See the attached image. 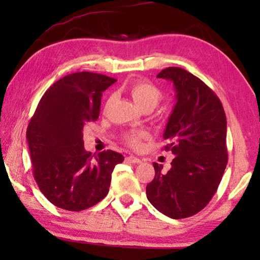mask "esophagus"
I'll use <instances>...</instances> for the list:
<instances>
[{"label":"esophagus","instance_id":"34e87169","mask_svg":"<svg viewBox=\"0 0 260 260\" xmlns=\"http://www.w3.org/2000/svg\"><path fill=\"white\" fill-rule=\"evenodd\" d=\"M125 161L127 163H141V159L138 158V157H136V156H133V155L127 156V157L125 158Z\"/></svg>","mask_w":260,"mask_h":260}]
</instances>
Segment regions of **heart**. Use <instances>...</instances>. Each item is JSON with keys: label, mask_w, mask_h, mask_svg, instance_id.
Masks as SVG:
<instances>
[{"label": "heart", "mask_w": 260, "mask_h": 260, "mask_svg": "<svg viewBox=\"0 0 260 260\" xmlns=\"http://www.w3.org/2000/svg\"><path fill=\"white\" fill-rule=\"evenodd\" d=\"M130 94L135 103L142 109L151 108L154 109L162 98V92L157 86L148 80H137L131 85ZM147 136V134L142 131H135L129 133L124 136L125 143L131 148H140L142 143V138Z\"/></svg>", "instance_id": "heart-1"}]
</instances>
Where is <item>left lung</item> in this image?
Wrapping results in <instances>:
<instances>
[{
    "label": "left lung",
    "mask_w": 260,
    "mask_h": 260,
    "mask_svg": "<svg viewBox=\"0 0 260 260\" xmlns=\"http://www.w3.org/2000/svg\"><path fill=\"white\" fill-rule=\"evenodd\" d=\"M157 78L173 81L176 104L167 123L165 150L175 155L172 168L152 163L155 177L147 186V198L163 214L183 219L197 214L211 201L227 166V122L222 104L198 77L168 67Z\"/></svg>",
    "instance_id": "1"
}]
</instances>
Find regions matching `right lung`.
Here are the masks:
<instances>
[{
    "mask_svg": "<svg viewBox=\"0 0 260 260\" xmlns=\"http://www.w3.org/2000/svg\"><path fill=\"white\" fill-rule=\"evenodd\" d=\"M116 79L104 74L77 72L52 85L39 102L27 127L34 179L56 207L79 212L109 193L119 152L92 155L84 148L85 124L98 119L101 99Z\"/></svg>",
    "mask_w": 260,
    "mask_h": 260,
    "instance_id": "add662e5",
    "label": "right lung"
}]
</instances>
